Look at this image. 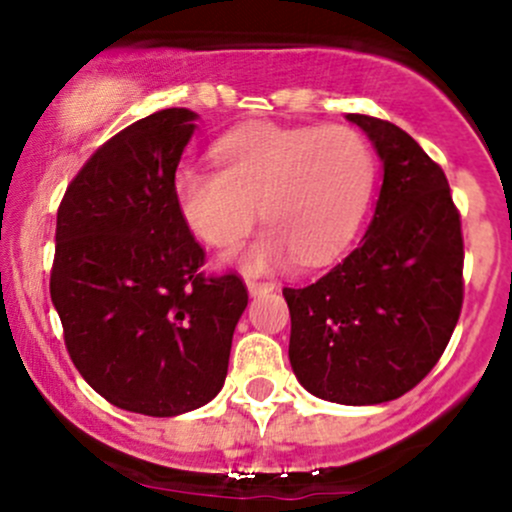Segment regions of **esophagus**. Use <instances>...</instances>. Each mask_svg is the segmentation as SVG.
I'll use <instances>...</instances> for the list:
<instances>
[{"label": "esophagus", "instance_id": "esophagus-1", "mask_svg": "<svg viewBox=\"0 0 512 512\" xmlns=\"http://www.w3.org/2000/svg\"><path fill=\"white\" fill-rule=\"evenodd\" d=\"M275 289L272 282H257V280H247V292L252 294V297H260V294H267Z\"/></svg>", "mask_w": 512, "mask_h": 512}]
</instances>
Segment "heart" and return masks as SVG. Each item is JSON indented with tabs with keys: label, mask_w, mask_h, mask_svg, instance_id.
Returning <instances> with one entry per match:
<instances>
[{
	"label": "heart",
	"mask_w": 512,
	"mask_h": 512,
	"mask_svg": "<svg viewBox=\"0 0 512 512\" xmlns=\"http://www.w3.org/2000/svg\"><path fill=\"white\" fill-rule=\"evenodd\" d=\"M213 153L218 170L183 165L173 178L180 218L200 242L237 245L260 210L270 230L240 255L250 272L294 257L327 265L352 245L376 185V156L359 131L250 123L225 133Z\"/></svg>",
	"instance_id": "obj_1"
}]
</instances>
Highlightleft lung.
<instances>
[{
    "mask_svg": "<svg viewBox=\"0 0 512 512\" xmlns=\"http://www.w3.org/2000/svg\"><path fill=\"white\" fill-rule=\"evenodd\" d=\"M384 168L359 247L314 285L285 287L289 364L317 399L374 406L436 366L463 304L461 215L441 165L381 118L347 113Z\"/></svg>",
    "mask_w": 512,
    "mask_h": 512,
    "instance_id": "8db88e82",
    "label": "left lung"
}]
</instances>
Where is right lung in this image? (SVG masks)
Segmentation results:
<instances>
[{
	"label": "right lung",
	"instance_id": "1",
	"mask_svg": "<svg viewBox=\"0 0 512 512\" xmlns=\"http://www.w3.org/2000/svg\"><path fill=\"white\" fill-rule=\"evenodd\" d=\"M198 113L165 108L103 143L56 215L51 302L91 389L123 411L180 416L220 394L247 307L240 277H205L173 198Z\"/></svg>",
	"mask_w": 512,
	"mask_h": 512
}]
</instances>
